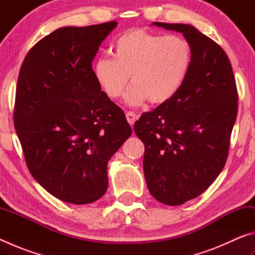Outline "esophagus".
<instances>
[{"label":"esophagus","instance_id":"esophagus-1","mask_svg":"<svg viewBox=\"0 0 255 255\" xmlns=\"http://www.w3.org/2000/svg\"><path fill=\"white\" fill-rule=\"evenodd\" d=\"M126 118H127V122L130 124V126H132V125L135 124V122L137 120V115L135 114V112L129 111L126 114Z\"/></svg>","mask_w":255,"mask_h":255}]
</instances>
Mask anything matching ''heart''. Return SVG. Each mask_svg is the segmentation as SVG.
<instances>
[{"mask_svg": "<svg viewBox=\"0 0 255 255\" xmlns=\"http://www.w3.org/2000/svg\"><path fill=\"white\" fill-rule=\"evenodd\" d=\"M111 53L114 58L96 60L93 76L114 100L123 96L130 77L132 85L125 98L130 106L141 105L147 99L153 105L171 100L187 80L192 62L191 47L183 37L141 29L119 36Z\"/></svg>", "mask_w": 255, "mask_h": 255, "instance_id": "b5f03b06", "label": "heart"}]
</instances>
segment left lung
<instances>
[{
    "label": "left lung",
    "instance_id": "left-lung-1",
    "mask_svg": "<svg viewBox=\"0 0 255 255\" xmlns=\"http://www.w3.org/2000/svg\"><path fill=\"white\" fill-rule=\"evenodd\" d=\"M152 24L182 33L192 53L178 93L133 125L145 145L143 166L150 195L164 205L179 206L201 195L222 172L239 96L221 46L190 24Z\"/></svg>",
    "mask_w": 255,
    "mask_h": 255
}]
</instances>
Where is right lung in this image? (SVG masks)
<instances>
[{"mask_svg": "<svg viewBox=\"0 0 255 255\" xmlns=\"http://www.w3.org/2000/svg\"><path fill=\"white\" fill-rule=\"evenodd\" d=\"M116 21L63 27L21 66L14 127L34 180L57 199L91 204L108 188V162L131 135L124 111L101 91L92 62Z\"/></svg>", "mask_w": 255, "mask_h": 255, "instance_id": "obj_1", "label": "right lung"}]
</instances>
